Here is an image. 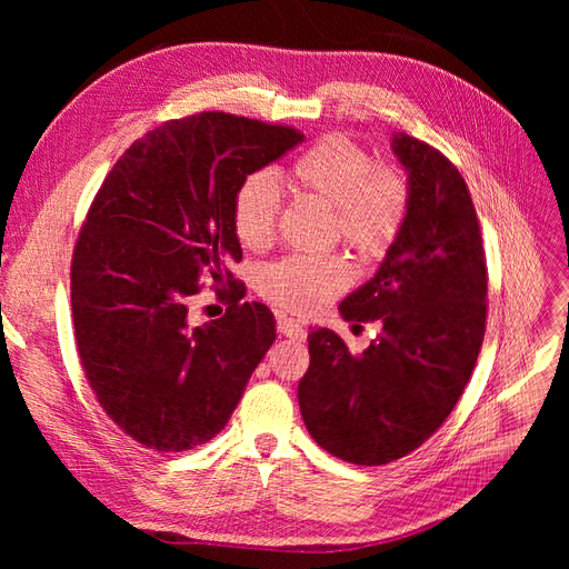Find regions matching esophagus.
<instances>
[{
    "instance_id": "1",
    "label": "esophagus",
    "mask_w": 569,
    "mask_h": 569,
    "mask_svg": "<svg viewBox=\"0 0 569 569\" xmlns=\"http://www.w3.org/2000/svg\"><path fill=\"white\" fill-rule=\"evenodd\" d=\"M278 330L280 335L289 337V339H306V327L301 320L287 318V316H278Z\"/></svg>"
}]
</instances>
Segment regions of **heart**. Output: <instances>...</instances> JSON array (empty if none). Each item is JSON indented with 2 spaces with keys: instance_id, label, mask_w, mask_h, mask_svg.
Wrapping results in <instances>:
<instances>
[{
  "instance_id": "obj_1",
  "label": "heart",
  "mask_w": 569,
  "mask_h": 569,
  "mask_svg": "<svg viewBox=\"0 0 569 569\" xmlns=\"http://www.w3.org/2000/svg\"><path fill=\"white\" fill-rule=\"evenodd\" d=\"M291 187L332 206L335 232L363 256H382L399 237L410 203L408 180L396 166L372 163L370 153L343 134H327L289 166ZM280 189L266 170L247 176L232 197L239 244L266 249L278 228ZM351 282L339 256H284L258 274L266 299L289 311L311 313Z\"/></svg>"
}]
</instances>
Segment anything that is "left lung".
Returning <instances> with one entry per match:
<instances>
[{"label":"left lung","mask_w":569,"mask_h":569,"mask_svg":"<svg viewBox=\"0 0 569 569\" xmlns=\"http://www.w3.org/2000/svg\"><path fill=\"white\" fill-rule=\"evenodd\" d=\"M410 203L375 278L339 303L351 322H380L351 356L332 330L308 335L299 382L303 425L327 453L385 465L416 451L458 403L487 325V258L468 184L441 151L391 137Z\"/></svg>","instance_id":"8db88e82"}]
</instances>
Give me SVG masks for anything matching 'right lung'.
I'll return each mask as SVG.
<instances>
[{
    "mask_svg": "<svg viewBox=\"0 0 569 569\" xmlns=\"http://www.w3.org/2000/svg\"><path fill=\"white\" fill-rule=\"evenodd\" d=\"M303 134L232 113L170 120L111 168L80 230L71 303L80 363L107 416L153 451H187L228 425L274 341V318L230 266L242 261L232 197ZM226 279L231 308L188 322L200 280Z\"/></svg>",
    "mask_w": 569,
    "mask_h": 569,
    "instance_id": "obj_1",
    "label": "right lung"
}]
</instances>
